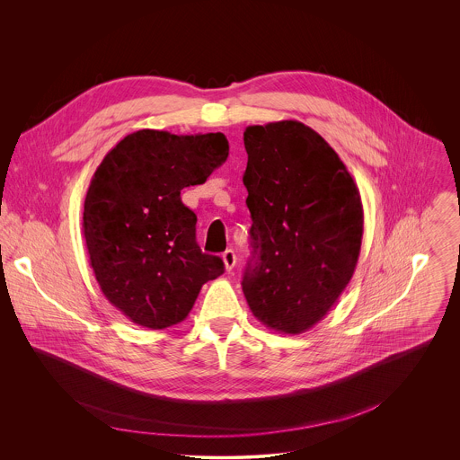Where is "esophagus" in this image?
Returning a JSON list of instances; mask_svg holds the SVG:
<instances>
[{"mask_svg":"<svg viewBox=\"0 0 460 460\" xmlns=\"http://www.w3.org/2000/svg\"><path fill=\"white\" fill-rule=\"evenodd\" d=\"M221 259H223V263H225V269H226V270H232V267L237 262V257H235V253H234L232 250H226V252L221 255Z\"/></svg>","mask_w":460,"mask_h":460,"instance_id":"esophagus-1","label":"esophagus"}]
</instances>
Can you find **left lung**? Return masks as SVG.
I'll return each mask as SVG.
<instances>
[{
  "label": "left lung",
  "mask_w": 460,
  "mask_h": 460,
  "mask_svg": "<svg viewBox=\"0 0 460 460\" xmlns=\"http://www.w3.org/2000/svg\"><path fill=\"white\" fill-rule=\"evenodd\" d=\"M253 225L243 290L265 328L301 334L328 315L361 252L363 203L328 141L297 120L248 126Z\"/></svg>",
  "instance_id": "left-lung-1"
}]
</instances>
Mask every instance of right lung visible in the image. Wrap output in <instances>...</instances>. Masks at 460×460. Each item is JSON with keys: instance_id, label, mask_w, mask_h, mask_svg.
I'll list each match as a JSON object with an SVG mask.
<instances>
[{"instance_id": "1", "label": "right lung", "mask_w": 460, "mask_h": 460, "mask_svg": "<svg viewBox=\"0 0 460 460\" xmlns=\"http://www.w3.org/2000/svg\"><path fill=\"white\" fill-rule=\"evenodd\" d=\"M228 157L223 132L128 134L102 159L84 198L83 235L104 297L131 323H182L219 257L201 253L197 216L181 191L198 186Z\"/></svg>"}]
</instances>
